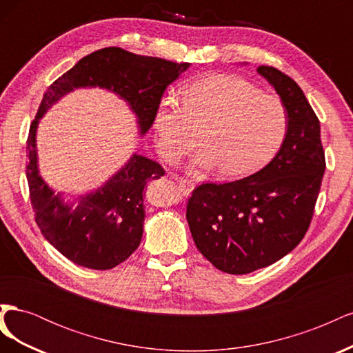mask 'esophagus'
<instances>
[{"label":"esophagus","mask_w":353,"mask_h":353,"mask_svg":"<svg viewBox=\"0 0 353 353\" xmlns=\"http://www.w3.org/2000/svg\"><path fill=\"white\" fill-rule=\"evenodd\" d=\"M174 181H175V184H176V187H178V190L183 191L184 194H188L190 191L193 190V183H191V181H188V179L179 178V176H174Z\"/></svg>","instance_id":"1"}]
</instances>
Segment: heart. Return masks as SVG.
<instances>
[{"mask_svg": "<svg viewBox=\"0 0 353 353\" xmlns=\"http://www.w3.org/2000/svg\"><path fill=\"white\" fill-rule=\"evenodd\" d=\"M288 117L283 103L250 82L231 74H212L188 83L174 99L160 103L154 116L160 154L175 160L196 145L200 168H216L222 178L248 176L280 150Z\"/></svg>", "mask_w": 353, "mask_h": 353, "instance_id": "obj_1", "label": "heart"}]
</instances>
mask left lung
Listing matches in <instances>:
<instances>
[{
	"mask_svg": "<svg viewBox=\"0 0 353 353\" xmlns=\"http://www.w3.org/2000/svg\"><path fill=\"white\" fill-rule=\"evenodd\" d=\"M288 117L279 153L259 172L225 184H201L187 203L200 253L222 272L241 275L290 253L311 223L325 170L319 121L285 73L259 66Z\"/></svg>",
	"mask_w": 353,
	"mask_h": 353,
	"instance_id": "left-lung-1",
	"label": "left lung"
}]
</instances>
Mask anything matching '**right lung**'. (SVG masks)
Segmentation results:
<instances>
[{
	"instance_id": "obj_1",
	"label": "right lung",
	"mask_w": 353,
	"mask_h": 353,
	"mask_svg": "<svg viewBox=\"0 0 353 353\" xmlns=\"http://www.w3.org/2000/svg\"><path fill=\"white\" fill-rule=\"evenodd\" d=\"M190 63L138 56L117 47L94 51L63 73L46 91L26 143V178L35 221L47 241L69 261L90 270H112L141 243L145 210L144 187L165 175L152 159L134 153L131 159L91 193L66 201L54 194L39 175L37 130L52 104L77 88H104L123 99L137 116L140 135L150 130L168 85Z\"/></svg>"
}]
</instances>
